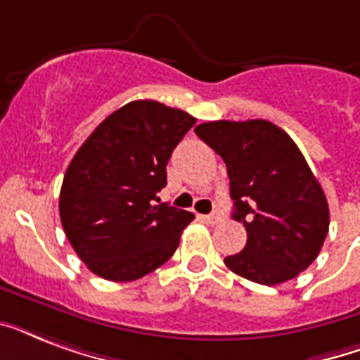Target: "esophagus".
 <instances>
[{"label": "esophagus", "instance_id": "1", "mask_svg": "<svg viewBox=\"0 0 360 360\" xmlns=\"http://www.w3.org/2000/svg\"><path fill=\"white\" fill-rule=\"evenodd\" d=\"M203 220H205L207 224H219V222H222V220H224V217L214 211V213H211V214H205V217H203Z\"/></svg>", "mask_w": 360, "mask_h": 360}]
</instances>
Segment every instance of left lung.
Listing matches in <instances>:
<instances>
[{"mask_svg":"<svg viewBox=\"0 0 360 360\" xmlns=\"http://www.w3.org/2000/svg\"><path fill=\"white\" fill-rule=\"evenodd\" d=\"M194 132L226 162L233 219L246 230L226 267L263 285L295 278L329 231L327 198L295 141L265 120L209 121Z\"/></svg>","mask_w":360,"mask_h":360,"instance_id":"obj_1","label":"left lung"}]
</instances>
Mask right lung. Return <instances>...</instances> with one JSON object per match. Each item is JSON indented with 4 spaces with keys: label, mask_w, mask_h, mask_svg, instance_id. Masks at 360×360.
<instances>
[{
    "label": "right lung",
    "mask_w": 360,
    "mask_h": 360,
    "mask_svg": "<svg viewBox=\"0 0 360 360\" xmlns=\"http://www.w3.org/2000/svg\"><path fill=\"white\" fill-rule=\"evenodd\" d=\"M196 120L157 101H132L93 130L70 160L59 217L97 276L130 282L166 263L194 214L160 202L166 164Z\"/></svg>",
    "instance_id": "add662e5"
}]
</instances>
